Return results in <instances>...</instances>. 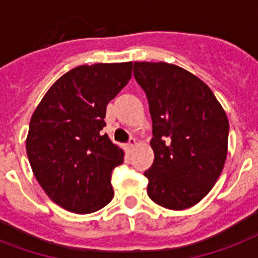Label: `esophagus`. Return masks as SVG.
<instances>
[{
	"label": "esophagus",
	"mask_w": 258,
	"mask_h": 258,
	"mask_svg": "<svg viewBox=\"0 0 258 258\" xmlns=\"http://www.w3.org/2000/svg\"><path fill=\"white\" fill-rule=\"evenodd\" d=\"M137 145H138V142L135 141V139H130L128 143L125 145V150H127V151H128V153H130V151H133V149Z\"/></svg>",
	"instance_id": "esophagus-1"
}]
</instances>
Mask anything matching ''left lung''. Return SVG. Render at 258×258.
<instances>
[{
	"instance_id": "obj_1",
	"label": "left lung",
	"mask_w": 258,
	"mask_h": 258,
	"mask_svg": "<svg viewBox=\"0 0 258 258\" xmlns=\"http://www.w3.org/2000/svg\"><path fill=\"white\" fill-rule=\"evenodd\" d=\"M153 119L154 163L147 194L162 208L183 210L213 188L228 155L229 120L212 89L174 64L134 62Z\"/></svg>"
}]
</instances>
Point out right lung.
Here are the masks:
<instances>
[{"instance_id": "add662e5", "label": "right lung", "mask_w": 258, "mask_h": 258, "mask_svg": "<svg viewBox=\"0 0 258 258\" xmlns=\"http://www.w3.org/2000/svg\"><path fill=\"white\" fill-rule=\"evenodd\" d=\"M131 72V61L76 67L48 89L32 115L30 167L46 196L68 212H97L113 198L111 174L124 153L100 131L107 104Z\"/></svg>"}]
</instances>
